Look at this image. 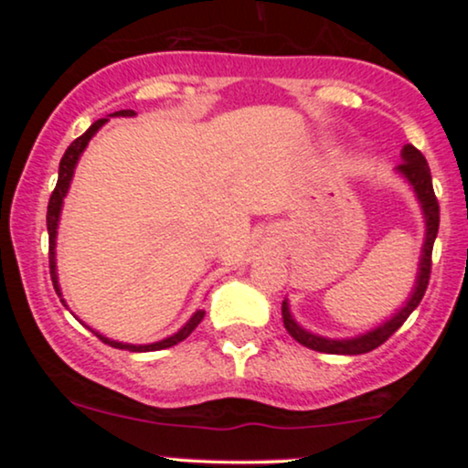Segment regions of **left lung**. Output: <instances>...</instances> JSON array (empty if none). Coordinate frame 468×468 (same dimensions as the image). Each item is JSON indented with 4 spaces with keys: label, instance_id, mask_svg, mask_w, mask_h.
<instances>
[{
    "label": "left lung",
    "instance_id": "1",
    "mask_svg": "<svg viewBox=\"0 0 468 468\" xmlns=\"http://www.w3.org/2000/svg\"><path fill=\"white\" fill-rule=\"evenodd\" d=\"M402 163L396 166V174L400 176L407 185L411 186V191L416 193V200L420 204V211L424 218V239H422V250H420V261H418V272L416 282H413L411 294L407 297V302L396 310L389 319H385L383 324L372 327V330L361 332L356 336L347 338H330L314 335V332L305 330L303 325L297 324L292 313H290L288 299H283L282 303V316H283V327L288 330V335L294 338L302 346L310 347L314 352H325V354H347V356H354V354H365L372 352L378 346H383L388 338L394 335L399 327L405 324L407 316H410L413 310L418 308V303L422 302L424 290H427L429 275H431V250L433 241H436L438 227H440V207L436 200V193H433V182H431V171H429L427 160L424 155L418 152L413 144H405L400 152Z\"/></svg>",
    "mask_w": 468,
    "mask_h": 468
}]
</instances>
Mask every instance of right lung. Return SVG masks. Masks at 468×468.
Masks as SVG:
<instances>
[{
  "label": "right lung",
  "mask_w": 468,
  "mask_h": 468,
  "mask_svg": "<svg viewBox=\"0 0 468 468\" xmlns=\"http://www.w3.org/2000/svg\"><path fill=\"white\" fill-rule=\"evenodd\" d=\"M118 116H136V112L133 110H121V112H114V114H110L107 118H101V121L92 122V127H90L88 132L83 133V136H79L77 141H74L69 147L66 149V154H63L61 163H58V180H57V186L55 191H52L50 196V202H48V216H46V222H48V235H50V277H52V286H55L57 294L61 297V303H66V299H63V292H61V286H58V275H57V233H58V219H61V211H63V200H66L68 191H69V185H72V178H74V169H77L80 155H83L85 147H88V143L92 141V138L96 136V132L101 130V127L105 125L110 118H118ZM79 319V316H77ZM204 319V310H196V313L191 314V319L186 321L185 325L180 327L178 332H174L171 336L163 338V341H155V343H144V346H133V343H122V341H114V338H107L105 335H101V332L92 330L90 325V330L94 332L96 336L101 338V341L107 343V346L112 347H118V350H130V352H155V350H166V347L171 346H178L180 341H185L186 336L191 335L193 330H196L197 324Z\"/></svg>",
  "instance_id": "right-lung-1"
}]
</instances>
